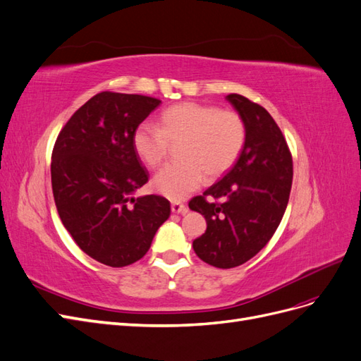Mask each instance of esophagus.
<instances>
[{"label": "esophagus", "instance_id": "34e87169", "mask_svg": "<svg viewBox=\"0 0 361 361\" xmlns=\"http://www.w3.org/2000/svg\"><path fill=\"white\" fill-rule=\"evenodd\" d=\"M171 212L174 214H180V215H185L188 212V207L185 206L183 203H179V202H173L171 203Z\"/></svg>", "mask_w": 361, "mask_h": 361}]
</instances>
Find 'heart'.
Here are the masks:
<instances>
[{
  "mask_svg": "<svg viewBox=\"0 0 361 361\" xmlns=\"http://www.w3.org/2000/svg\"><path fill=\"white\" fill-rule=\"evenodd\" d=\"M161 128L143 123L133 137L135 154L147 167L157 169L167 159L170 143L180 147V162L159 170L152 187L170 200H182L197 190L204 176L215 179L241 155L247 138L244 118L236 111L209 104L182 102L159 117Z\"/></svg>",
  "mask_w": 361,
  "mask_h": 361,
  "instance_id": "1",
  "label": "heart"
}]
</instances>
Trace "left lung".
<instances>
[{"mask_svg":"<svg viewBox=\"0 0 361 361\" xmlns=\"http://www.w3.org/2000/svg\"><path fill=\"white\" fill-rule=\"evenodd\" d=\"M226 99L245 122L244 149L220 180L190 202L207 224L192 243L195 255L223 269L245 264L268 244L286 211L293 174L286 140L265 108L236 93Z\"/></svg>","mask_w":361,"mask_h":361,"instance_id":"8db88e82","label":"left lung"}]
</instances>
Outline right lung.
Segmentation results:
<instances>
[{
  "label": "right lung",
  "instance_id": "right-lung-1",
  "mask_svg": "<svg viewBox=\"0 0 361 361\" xmlns=\"http://www.w3.org/2000/svg\"><path fill=\"white\" fill-rule=\"evenodd\" d=\"M159 99L102 92L76 110L52 150L51 182L63 226L85 255L113 268L143 257L170 216L161 195L134 192L149 180L133 137Z\"/></svg>",
  "mask_w": 361,
  "mask_h": 361
}]
</instances>
